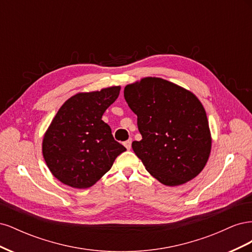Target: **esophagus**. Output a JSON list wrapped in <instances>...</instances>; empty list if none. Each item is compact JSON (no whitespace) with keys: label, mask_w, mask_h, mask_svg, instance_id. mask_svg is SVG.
Listing matches in <instances>:
<instances>
[{"label":"esophagus","mask_w":252,"mask_h":252,"mask_svg":"<svg viewBox=\"0 0 252 252\" xmlns=\"http://www.w3.org/2000/svg\"><path fill=\"white\" fill-rule=\"evenodd\" d=\"M131 142H132L131 139H129V140L125 141V142H124V146H125L127 149H130V148H131Z\"/></svg>","instance_id":"esophagus-1"}]
</instances>
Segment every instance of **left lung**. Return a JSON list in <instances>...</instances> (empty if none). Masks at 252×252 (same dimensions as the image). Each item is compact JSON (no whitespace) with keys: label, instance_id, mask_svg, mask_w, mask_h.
Here are the masks:
<instances>
[{"label":"left lung","instance_id":"1","mask_svg":"<svg viewBox=\"0 0 252 252\" xmlns=\"http://www.w3.org/2000/svg\"><path fill=\"white\" fill-rule=\"evenodd\" d=\"M124 96L138 117L142 140L131 146L146 170L167 186L195 178L211 149L207 116L197 97L159 78L127 85Z\"/></svg>","mask_w":252,"mask_h":252}]
</instances>
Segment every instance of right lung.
I'll return each mask as SVG.
<instances>
[{
	"label": "right lung",
	"mask_w": 252,
	"mask_h": 252,
	"mask_svg": "<svg viewBox=\"0 0 252 252\" xmlns=\"http://www.w3.org/2000/svg\"><path fill=\"white\" fill-rule=\"evenodd\" d=\"M120 89L113 86L75 94L53 118L44 135L43 157L51 173L64 184L80 189L94 185L126 150L102 120Z\"/></svg>",
	"instance_id": "right-lung-1"
}]
</instances>
